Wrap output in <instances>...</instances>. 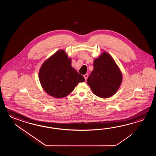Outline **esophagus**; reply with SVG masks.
Returning a JSON list of instances; mask_svg holds the SVG:
<instances>
[{
	"label": "esophagus",
	"mask_w": 156,
	"mask_h": 156,
	"mask_svg": "<svg viewBox=\"0 0 156 156\" xmlns=\"http://www.w3.org/2000/svg\"><path fill=\"white\" fill-rule=\"evenodd\" d=\"M83 77H84V78H85V80H86V79H87V77H88V74H87V73H86L85 75H83Z\"/></svg>",
	"instance_id": "1"
}]
</instances>
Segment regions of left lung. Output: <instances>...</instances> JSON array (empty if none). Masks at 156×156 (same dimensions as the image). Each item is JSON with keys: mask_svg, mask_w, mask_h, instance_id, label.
Here are the masks:
<instances>
[{"mask_svg": "<svg viewBox=\"0 0 156 156\" xmlns=\"http://www.w3.org/2000/svg\"><path fill=\"white\" fill-rule=\"evenodd\" d=\"M121 71L113 57L103 52L94 61V69L87 83L93 93L101 98L113 96L122 82Z\"/></svg>", "mask_w": 156, "mask_h": 156, "instance_id": "obj_1", "label": "left lung"}]
</instances>
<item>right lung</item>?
<instances>
[{
    "label": "right lung",
    "instance_id": "add662e5",
    "mask_svg": "<svg viewBox=\"0 0 156 156\" xmlns=\"http://www.w3.org/2000/svg\"><path fill=\"white\" fill-rule=\"evenodd\" d=\"M39 80L43 90L50 96L62 98L73 91L83 76L71 66V59L60 50L46 60L40 68Z\"/></svg>",
    "mask_w": 156,
    "mask_h": 156
}]
</instances>
